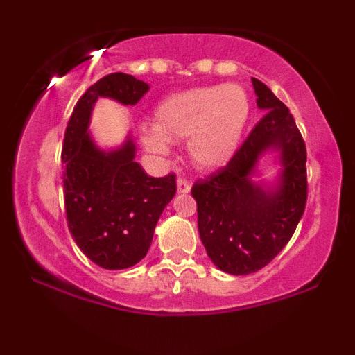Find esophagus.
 Returning a JSON list of instances; mask_svg holds the SVG:
<instances>
[{
	"mask_svg": "<svg viewBox=\"0 0 355 355\" xmlns=\"http://www.w3.org/2000/svg\"><path fill=\"white\" fill-rule=\"evenodd\" d=\"M177 189H178V193H189V191H190V182L187 180V178L178 177L177 178Z\"/></svg>",
	"mask_w": 355,
	"mask_h": 355,
	"instance_id": "esophagus-1",
	"label": "esophagus"
}]
</instances>
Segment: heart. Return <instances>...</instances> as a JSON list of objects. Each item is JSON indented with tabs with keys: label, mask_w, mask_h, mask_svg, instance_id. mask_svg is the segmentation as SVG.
Masks as SVG:
<instances>
[{
	"label": "heart",
	"mask_w": 355,
	"mask_h": 355,
	"mask_svg": "<svg viewBox=\"0 0 355 355\" xmlns=\"http://www.w3.org/2000/svg\"><path fill=\"white\" fill-rule=\"evenodd\" d=\"M248 118L250 98L237 83L187 89L157 105L141 141L150 152L166 153L170 141L189 138L191 162L198 168H218L239 150Z\"/></svg>",
	"instance_id": "b5f03b06"
}]
</instances>
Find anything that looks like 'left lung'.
Listing matches in <instances>:
<instances>
[{
    "label": "left lung",
    "mask_w": 355,
    "mask_h": 355,
    "mask_svg": "<svg viewBox=\"0 0 355 355\" xmlns=\"http://www.w3.org/2000/svg\"><path fill=\"white\" fill-rule=\"evenodd\" d=\"M252 85L266 115L229 164L191 187L203 247L232 275L254 274L272 262L294 235L307 202V152L294 116L267 85L257 78ZM266 151L279 153L275 187L251 180Z\"/></svg>",
    "instance_id": "left-lung-1"
}]
</instances>
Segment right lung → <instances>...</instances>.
Returning <instances> with one entry per match:
<instances>
[{"label": "right lung", "instance_id": "right-lung-1", "mask_svg": "<svg viewBox=\"0 0 355 355\" xmlns=\"http://www.w3.org/2000/svg\"><path fill=\"white\" fill-rule=\"evenodd\" d=\"M148 89L145 81L125 73L103 76L83 93L64 132L61 164L68 229L80 250L108 270L128 268L146 255L177 182L173 173L148 177L135 162L130 135L115 150H100L89 137V118L98 98L137 105Z\"/></svg>", "mask_w": 355, "mask_h": 355}]
</instances>
